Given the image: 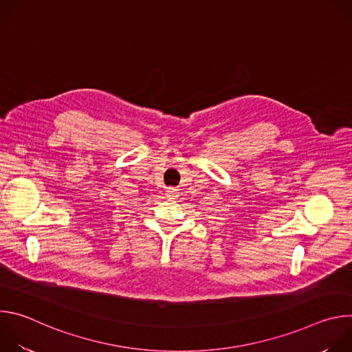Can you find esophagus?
I'll list each match as a JSON object with an SVG mask.
<instances>
[{"mask_svg":"<svg viewBox=\"0 0 352 352\" xmlns=\"http://www.w3.org/2000/svg\"><path fill=\"white\" fill-rule=\"evenodd\" d=\"M166 193H167V196L168 197H177L178 196V189H175V188H168L167 190H166Z\"/></svg>","mask_w":352,"mask_h":352,"instance_id":"1","label":"esophagus"}]
</instances>
